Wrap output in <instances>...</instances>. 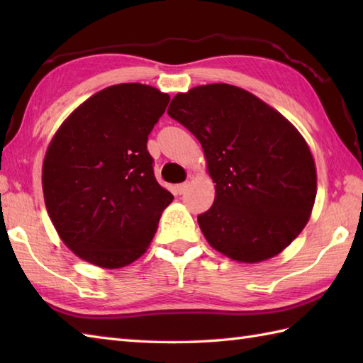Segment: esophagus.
Here are the masks:
<instances>
[{"mask_svg": "<svg viewBox=\"0 0 363 363\" xmlns=\"http://www.w3.org/2000/svg\"><path fill=\"white\" fill-rule=\"evenodd\" d=\"M187 187H189V182H182V184H177L176 186V194L177 195H182L184 191L187 190Z\"/></svg>", "mask_w": 363, "mask_h": 363, "instance_id": "1", "label": "esophagus"}]
</instances>
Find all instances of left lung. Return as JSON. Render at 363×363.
<instances>
[{
  "label": "left lung",
  "mask_w": 363,
  "mask_h": 363,
  "mask_svg": "<svg viewBox=\"0 0 363 363\" xmlns=\"http://www.w3.org/2000/svg\"><path fill=\"white\" fill-rule=\"evenodd\" d=\"M167 112L203 146L215 199L198 225L212 248L243 264L282 252L307 225L317 196V168L299 130L229 84L177 94Z\"/></svg>",
  "instance_id": "obj_1"
}]
</instances>
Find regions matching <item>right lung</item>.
<instances>
[{
    "label": "right lung",
    "mask_w": 363,
    "mask_h": 363,
    "mask_svg": "<svg viewBox=\"0 0 363 363\" xmlns=\"http://www.w3.org/2000/svg\"><path fill=\"white\" fill-rule=\"evenodd\" d=\"M168 101L146 84H115L76 107L46 148V211L60 240L91 265L115 269L143 256L173 201L146 150Z\"/></svg>",
    "instance_id": "add662e5"
}]
</instances>
